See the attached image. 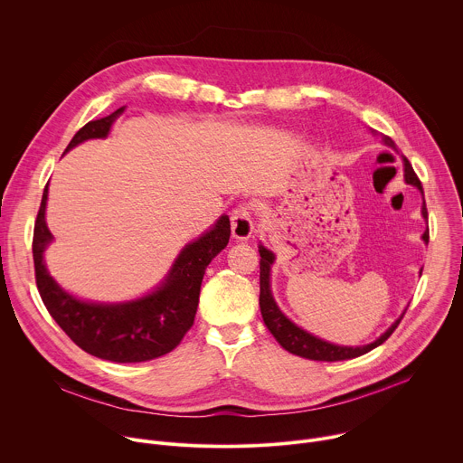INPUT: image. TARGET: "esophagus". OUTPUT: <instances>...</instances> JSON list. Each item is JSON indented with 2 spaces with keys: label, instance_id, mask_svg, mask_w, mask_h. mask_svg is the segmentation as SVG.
I'll return each mask as SVG.
<instances>
[{
  "label": "esophagus",
  "instance_id": "1",
  "mask_svg": "<svg viewBox=\"0 0 463 463\" xmlns=\"http://www.w3.org/2000/svg\"><path fill=\"white\" fill-rule=\"evenodd\" d=\"M231 229H232V236L236 240H249L254 232V220H252V213L249 205H240L232 211L231 216Z\"/></svg>",
  "mask_w": 463,
  "mask_h": 463
}]
</instances>
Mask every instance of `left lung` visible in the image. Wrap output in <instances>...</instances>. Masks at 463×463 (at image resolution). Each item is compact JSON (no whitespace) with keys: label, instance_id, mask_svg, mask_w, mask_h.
<instances>
[{"label":"left lung","instance_id":"left-lung-1","mask_svg":"<svg viewBox=\"0 0 463 463\" xmlns=\"http://www.w3.org/2000/svg\"><path fill=\"white\" fill-rule=\"evenodd\" d=\"M383 143L390 148H395L393 141L386 136L381 137ZM405 163V181L409 184H414L418 186L421 192H423V186H421V181L418 179L416 172L412 170L409 159H403ZM421 214L423 218L427 220L429 214H427V205L423 202V207H421ZM423 241L429 243V229L423 232ZM260 250V309H261V318L263 322H266L268 329L273 334V337L279 341V345L288 350L289 354L293 355H298V357H304V359H311V361H346V359H354V357H359V355H364L368 354L370 350L377 348L379 345H383L392 334L393 329L400 326L403 315L407 313V309L403 311V315L395 320L386 332L375 339L373 343L366 345V346H339V345H332V343H326L307 332H304L302 327H298L297 324H293L277 306L273 295H271V286H269V273H271V266L275 261V254L266 249L263 245L258 247Z\"/></svg>","mask_w":463,"mask_h":463}]
</instances>
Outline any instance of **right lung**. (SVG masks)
Wrapping results in <instances>:
<instances>
[{
	"instance_id": "add662e5",
	"label": "right lung",
	"mask_w": 463,
	"mask_h": 463,
	"mask_svg": "<svg viewBox=\"0 0 463 463\" xmlns=\"http://www.w3.org/2000/svg\"><path fill=\"white\" fill-rule=\"evenodd\" d=\"M122 111L124 108H118L104 118L88 122L77 131L65 152L88 139L106 137ZM45 205L47 186L34 223V275L47 311L65 335L84 352L113 363H143L172 352L194 324L207 266L229 243V216H222L209 232L188 243L165 282L150 295L122 304H95L65 293L47 273L43 250L52 234L45 223Z\"/></svg>"
}]
</instances>
